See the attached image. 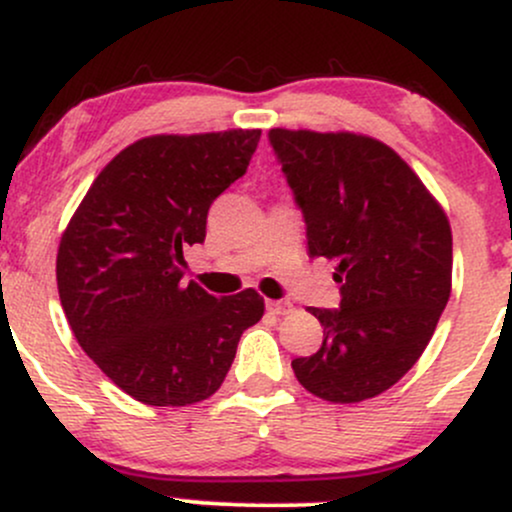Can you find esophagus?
<instances>
[{
	"instance_id": "esophagus-1",
	"label": "esophagus",
	"mask_w": 512,
	"mask_h": 512,
	"mask_svg": "<svg viewBox=\"0 0 512 512\" xmlns=\"http://www.w3.org/2000/svg\"><path fill=\"white\" fill-rule=\"evenodd\" d=\"M267 310L274 315H289L293 310V305L286 301H267Z\"/></svg>"
}]
</instances>
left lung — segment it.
<instances>
[{"label":"left lung","instance_id":"1","mask_svg":"<svg viewBox=\"0 0 512 512\" xmlns=\"http://www.w3.org/2000/svg\"><path fill=\"white\" fill-rule=\"evenodd\" d=\"M269 142L308 231V255L337 260V310L310 308L325 339L293 358L298 383L334 404L383 395L419 361L452 289V231L395 149L354 132L281 129Z\"/></svg>","mask_w":512,"mask_h":512}]
</instances>
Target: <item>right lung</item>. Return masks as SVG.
Here are the masks:
<instances>
[{
    "mask_svg": "<svg viewBox=\"0 0 512 512\" xmlns=\"http://www.w3.org/2000/svg\"><path fill=\"white\" fill-rule=\"evenodd\" d=\"M262 129L154 134L105 166L64 228L57 289L76 342L151 407L219 390L240 334L260 322L255 289L216 298L185 281L182 248L204 243L211 202L250 166Z\"/></svg>",
    "mask_w": 512,
    "mask_h": 512,
    "instance_id": "1",
    "label": "right lung"
}]
</instances>
